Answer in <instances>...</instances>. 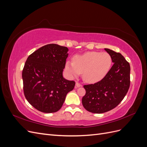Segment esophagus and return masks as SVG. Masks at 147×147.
<instances>
[{"label":"esophagus","instance_id":"esophagus-1","mask_svg":"<svg viewBox=\"0 0 147 147\" xmlns=\"http://www.w3.org/2000/svg\"><path fill=\"white\" fill-rule=\"evenodd\" d=\"M82 85L80 84L78 82H76V83H75V87L76 88H79V87H81Z\"/></svg>","mask_w":147,"mask_h":147}]
</instances>
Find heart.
<instances>
[{
  "mask_svg": "<svg viewBox=\"0 0 147 147\" xmlns=\"http://www.w3.org/2000/svg\"><path fill=\"white\" fill-rule=\"evenodd\" d=\"M112 65V56L108 53L88 51L74 56L73 61H67L65 70L72 78L83 73L84 81L94 83L100 81L107 75Z\"/></svg>",
  "mask_w": 147,
  "mask_h": 147,
  "instance_id": "b5f03b06",
  "label": "heart"
}]
</instances>
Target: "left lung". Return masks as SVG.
<instances>
[{"label": "left lung", "instance_id": "left-lung-1", "mask_svg": "<svg viewBox=\"0 0 147 147\" xmlns=\"http://www.w3.org/2000/svg\"><path fill=\"white\" fill-rule=\"evenodd\" d=\"M114 63L106 76L94 84L84 85L86 94L82 104L88 112L102 113L116 107L125 97L130 86V65L121 53L108 48Z\"/></svg>", "mask_w": 147, "mask_h": 147}]
</instances>
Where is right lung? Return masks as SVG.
Here are the masks:
<instances>
[{
	"instance_id": "add662e5",
	"label": "right lung",
	"mask_w": 147,
	"mask_h": 147,
	"mask_svg": "<svg viewBox=\"0 0 147 147\" xmlns=\"http://www.w3.org/2000/svg\"><path fill=\"white\" fill-rule=\"evenodd\" d=\"M69 49L48 44L35 51L26 60L22 73L24 96L29 103L43 113L56 112L67 94L74 88V81L63 77Z\"/></svg>"
}]
</instances>
